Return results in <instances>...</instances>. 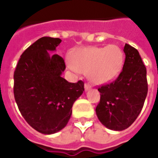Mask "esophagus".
Returning a JSON list of instances; mask_svg holds the SVG:
<instances>
[{"mask_svg": "<svg viewBox=\"0 0 158 158\" xmlns=\"http://www.w3.org/2000/svg\"><path fill=\"white\" fill-rule=\"evenodd\" d=\"M90 88H91V86L89 85V84H85V91L90 89Z\"/></svg>", "mask_w": 158, "mask_h": 158, "instance_id": "obj_1", "label": "esophagus"}]
</instances>
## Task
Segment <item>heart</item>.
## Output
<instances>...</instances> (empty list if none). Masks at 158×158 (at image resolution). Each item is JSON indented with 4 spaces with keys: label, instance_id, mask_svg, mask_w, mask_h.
I'll list each match as a JSON object with an SVG mask.
<instances>
[{
    "label": "heart",
    "instance_id": "b5f03b06",
    "mask_svg": "<svg viewBox=\"0 0 158 158\" xmlns=\"http://www.w3.org/2000/svg\"><path fill=\"white\" fill-rule=\"evenodd\" d=\"M123 64L124 53L116 45L80 49L73 54L72 59L67 60L70 70L85 73L95 85H103L116 79Z\"/></svg>",
    "mask_w": 158,
    "mask_h": 158
}]
</instances>
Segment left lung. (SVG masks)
Returning a JSON list of instances; mask_svg holds the SVG:
<instances>
[{
    "label": "left lung",
    "mask_w": 158,
    "mask_h": 158,
    "mask_svg": "<svg viewBox=\"0 0 158 158\" xmlns=\"http://www.w3.org/2000/svg\"><path fill=\"white\" fill-rule=\"evenodd\" d=\"M123 52L122 72L115 81L98 89L101 100L96 108L100 122L115 131L126 129L135 121L148 90L146 69L139 52L125 44Z\"/></svg>",
    "instance_id": "1"
}]
</instances>
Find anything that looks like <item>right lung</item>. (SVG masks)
<instances>
[{
    "mask_svg": "<svg viewBox=\"0 0 158 158\" xmlns=\"http://www.w3.org/2000/svg\"><path fill=\"white\" fill-rule=\"evenodd\" d=\"M59 38L42 37L20 56L14 72V97L26 122L44 135L62 129L72 106L84 92V82L69 83L62 77L64 60L56 52Z\"/></svg>",
    "mask_w": 158,
    "mask_h": 158,
    "instance_id": "right-lung-1",
    "label": "right lung"
}]
</instances>
